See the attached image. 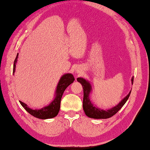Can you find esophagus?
Listing matches in <instances>:
<instances>
[{
  "label": "esophagus",
  "instance_id": "34e87169",
  "mask_svg": "<svg viewBox=\"0 0 150 150\" xmlns=\"http://www.w3.org/2000/svg\"><path fill=\"white\" fill-rule=\"evenodd\" d=\"M77 72L78 73H80V70H77Z\"/></svg>",
  "mask_w": 150,
  "mask_h": 150
}]
</instances>
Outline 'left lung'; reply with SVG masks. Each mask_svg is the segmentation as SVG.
Segmentation results:
<instances>
[{"instance_id":"left-lung-1","label":"left lung","mask_w":150,"mask_h":150,"mask_svg":"<svg viewBox=\"0 0 150 150\" xmlns=\"http://www.w3.org/2000/svg\"><path fill=\"white\" fill-rule=\"evenodd\" d=\"M134 77L131 79L132 84H133ZM77 81L82 85L83 89V108L84 112L87 116L89 117L93 118V119H107L112 117L115 115L119 110L122 108L123 106L125 104L127 100L131 94V91L129 92V94L121 100L120 103L117 104L116 106L113 107L109 110H104L95 107L90 100L89 94L91 92V86L88 81L85 80L82 78H78Z\"/></svg>"}]
</instances>
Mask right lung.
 Instances as JSON below:
<instances>
[{"label": "right lung", "mask_w": 150, "mask_h": 150, "mask_svg": "<svg viewBox=\"0 0 150 150\" xmlns=\"http://www.w3.org/2000/svg\"><path fill=\"white\" fill-rule=\"evenodd\" d=\"M18 58V53L17 54L15 61L13 63V73L14 74L16 70V65L17 61ZM74 81V76L72 74H65L61 78L59 83L57 84V89L55 91V98L53 100L51 103L48 106H45L44 108L38 110H33L30 108L26 104L19 100V103L21 104V106L27 110V112L29 113L30 115L36 118L42 120L50 119L55 117L58 114L60 110L61 106V100L63 96L64 90L67 87L71 84Z\"/></svg>", "instance_id": "right-lung-1"}]
</instances>
